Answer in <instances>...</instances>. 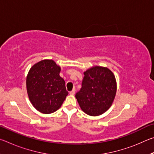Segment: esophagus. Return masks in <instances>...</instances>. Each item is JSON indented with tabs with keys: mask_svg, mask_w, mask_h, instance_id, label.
<instances>
[{
	"mask_svg": "<svg viewBox=\"0 0 154 154\" xmlns=\"http://www.w3.org/2000/svg\"><path fill=\"white\" fill-rule=\"evenodd\" d=\"M75 93V90L74 89V90H72V91H71V92H70V94H71V95H74Z\"/></svg>",
	"mask_w": 154,
	"mask_h": 154,
	"instance_id": "esophagus-1",
	"label": "esophagus"
}]
</instances>
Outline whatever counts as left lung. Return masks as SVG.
I'll return each mask as SVG.
<instances>
[{
    "instance_id": "left-lung-1",
    "label": "left lung",
    "mask_w": 154,
    "mask_h": 154,
    "mask_svg": "<svg viewBox=\"0 0 154 154\" xmlns=\"http://www.w3.org/2000/svg\"><path fill=\"white\" fill-rule=\"evenodd\" d=\"M82 87L77 98L82 110L90 116H98L111 107L116 97L117 83L108 68L95 66L83 72Z\"/></svg>"
}]
</instances>
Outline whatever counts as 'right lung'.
<instances>
[{
    "label": "right lung",
    "mask_w": 154,
    "mask_h": 154,
    "mask_svg": "<svg viewBox=\"0 0 154 154\" xmlns=\"http://www.w3.org/2000/svg\"><path fill=\"white\" fill-rule=\"evenodd\" d=\"M60 66L52 60H43L30 68L26 77V90L30 103L36 110L49 114L62 106L69 92L60 76Z\"/></svg>",
    "instance_id": "obj_1"
}]
</instances>
